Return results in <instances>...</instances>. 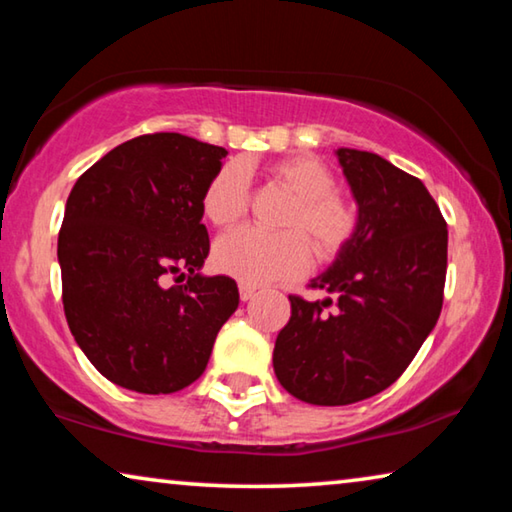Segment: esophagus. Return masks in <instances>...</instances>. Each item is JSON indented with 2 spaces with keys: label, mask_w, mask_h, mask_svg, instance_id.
Returning a JSON list of instances; mask_svg holds the SVG:
<instances>
[{
  "label": "esophagus",
  "mask_w": 512,
  "mask_h": 512,
  "mask_svg": "<svg viewBox=\"0 0 512 512\" xmlns=\"http://www.w3.org/2000/svg\"><path fill=\"white\" fill-rule=\"evenodd\" d=\"M255 291H257V287L255 284H246V282H239V296H241V300H250L255 296Z\"/></svg>",
  "instance_id": "esophagus-1"
}]
</instances>
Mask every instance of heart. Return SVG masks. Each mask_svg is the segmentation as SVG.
Listing matches in <instances>:
<instances>
[{"label":"heart","instance_id":"heart-1","mask_svg":"<svg viewBox=\"0 0 512 512\" xmlns=\"http://www.w3.org/2000/svg\"><path fill=\"white\" fill-rule=\"evenodd\" d=\"M277 187L293 196L282 228L268 235L255 228H241L221 237L214 246V266L221 273L246 284L293 280L311 264V247L329 262L357 235L359 212L352 201L336 192V176L314 155H293L268 167ZM250 205V173L244 162H228L207 183L201 207L216 228H232L244 219Z\"/></svg>","mask_w":512,"mask_h":512}]
</instances>
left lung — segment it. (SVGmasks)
I'll list each match as a JSON object with an SVG mask.
<instances>
[{
  "instance_id": "obj_1",
  "label": "left lung",
  "mask_w": 512,
  "mask_h": 512,
  "mask_svg": "<svg viewBox=\"0 0 512 512\" xmlns=\"http://www.w3.org/2000/svg\"><path fill=\"white\" fill-rule=\"evenodd\" d=\"M359 205L357 235L311 289L289 296L277 334V381L298 400L345 406L397 381L438 323L447 273V223L427 187L377 153L339 149Z\"/></svg>"
}]
</instances>
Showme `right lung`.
Returning a JSON list of instances; mask_svg holds the SVG:
<instances>
[{"instance_id":"add662e5","label":"right lung","mask_w":512,"mask_h":512,"mask_svg":"<svg viewBox=\"0 0 512 512\" xmlns=\"http://www.w3.org/2000/svg\"><path fill=\"white\" fill-rule=\"evenodd\" d=\"M225 155L180 133L140 135L94 162L69 192L58 232L65 318L112 384L183 391L235 314L237 282L198 273L210 253L201 198ZM176 272L184 284L167 288Z\"/></svg>"}]
</instances>
